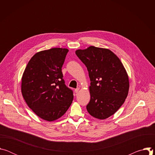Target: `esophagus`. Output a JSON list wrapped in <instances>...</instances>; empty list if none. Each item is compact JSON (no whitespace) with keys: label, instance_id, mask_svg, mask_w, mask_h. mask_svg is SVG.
I'll return each instance as SVG.
<instances>
[{"label":"esophagus","instance_id":"obj_1","mask_svg":"<svg viewBox=\"0 0 155 155\" xmlns=\"http://www.w3.org/2000/svg\"><path fill=\"white\" fill-rule=\"evenodd\" d=\"M79 90H80V88H79V87H77V88H76V89H75V92L76 93H77L78 92Z\"/></svg>","mask_w":155,"mask_h":155}]
</instances>
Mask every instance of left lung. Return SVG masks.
<instances>
[{"label":"left lung","mask_w":155,"mask_h":155,"mask_svg":"<svg viewBox=\"0 0 155 155\" xmlns=\"http://www.w3.org/2000/svg\"><path fill=\"white\" fill-rule=\"evenodd\" d=\"M75 53L87 68L91 81L87 112L96 118L106 119L127 97L129 83L126 71L120 59L108 49L91 46Z\"/></svg>","instance_id":"1"}]
</instances>
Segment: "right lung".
Masks as SVG:
<instances>
[{"instance_id": "add662e5", "label": "right lung", "mask_w": 155, "mask_h": 155, "mask_svg": "<svg viewBox=\"0 0 155 155\" xmlns=\"http://www.w3.org/2000/svg\"><path fill=\"white\" fill-rule=\"evenodd\" d=\"M69 50L54 48L40 51L29 61L22 77L21 92L32 111L52 121L71 106L73 91L65 84L62 67Z\"/></svg>"}]
</instances>
